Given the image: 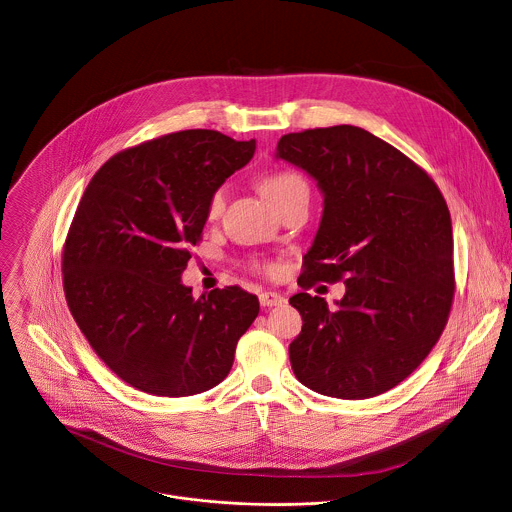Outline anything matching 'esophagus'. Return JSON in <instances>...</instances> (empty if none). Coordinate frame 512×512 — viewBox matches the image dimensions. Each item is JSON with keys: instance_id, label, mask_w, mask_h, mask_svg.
I'll use <instances>...</instances> for the list:
<instances>
[{"instance_id": "obj_1", "label": "esophagus", "mask_w": 512, "mask_h": 512, "mask_svg": "<svg viewBox=\"0 0 512 512\" xmlns=\"http://www.w3.org/2000/svg\"><path fill=\"white\" fill-rule=\"evenodd\" d=\"M259 302H261L263 308H275V306H281V304H283L284 298L281 292L267 290V292H261V294H259Z\"/></svg>"}]
</instances>
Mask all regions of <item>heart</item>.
Returning a JSON list of instances; mask_svg holds the SVG:
<instances>
[{
	"label": "heart",
	"instance_id": "b5f03b06",
	"mask_svg": "<svg viewBox=\"0 0 512 512\" xmlns=\"http://www.w3.org/2000/svg\"><path fill=\"white\" fill-rule=\"evenodd\" d=\"M261 188H263L265 196L271 200V204H275L277 200H281L284 196H288V194H292L296 190H304L308 186H306L304 178L298 172L281 171L265 176L263 182H261ZM226 198H228V188L226 186H220L212 194V198L208 202V216L212 220L222 216V212L226 208Z\"/></svg>",
	"mask_w": 512,
	"mask_h": 512
}]
</instances>
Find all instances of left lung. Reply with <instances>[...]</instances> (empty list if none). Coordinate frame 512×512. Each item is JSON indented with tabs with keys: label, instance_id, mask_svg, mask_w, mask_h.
Listing matches in <instances>:
<instances>
[{
	"label": "left lung",
	"instance_id": "left-lung-1",
	"mask_svg": "<svg viewBox=\"0 0 512 512\" xmlns=\"http://www.w3.org/2000/svg\"><path fill=\"white\" fill-rule=\"evenodd\" d=\"M275 159L324 196L300 286L343 279L336 310L298 292L302 332L288 347L296 379L326 397L361 400L404 381L440 338L454 298V235L434 180L355 125L288 133Z\"/></svg>",
	"mask_w": 512,
	"mask_h": 512
}]
</instances>
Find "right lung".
Returning a JSON list of instances; mask_svg holds the SVG:
<instances>
[{
  "label": "right lung",
  "instance_id": "1",
  "mask_svg": "<svg viewBox=\"0 0 512 512\" xmlns=\"http://www.w3.org/2000/svg\"><path fill=\"white\" fill-rule=\"evenodd\" d=\"M255 139L171 133L114 155L90 180L62 255L68 308L98 357L131 387L192 397L220 385L259 298L239 286L200 298L182 283L212 194Z\"/></svg>",
  "mask_w": 512,
  "mask_h": 512
}]
</instances>
